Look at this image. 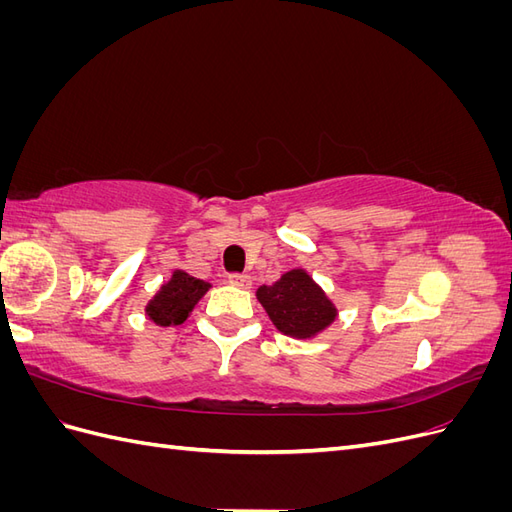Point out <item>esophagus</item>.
<instances>
[{"label":"esophagus","mask_w":512,"mask_h":512,"mask_svg":"<svg viewBox=\"0 0 512 512\" xmlns=\"http://www.w3.org/2000/svg\"><path fill=\"white\" fill-rule=\"evenodd\" d=\"M228 284L235 288H241V290H247L252 286V277L245 273H232V275H228Z\"/></svg>","instance_id":"34e87169"}]
</instances>
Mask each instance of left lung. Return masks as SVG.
<instances>
[{"label":"left lung","mask_w":512,"mask_h":512,"mask_svg":"<svg viewBox=\"0 0 512 512\" xmlns=\"http://www.w3.org/2000/svg\"><path fill=\"white\" fill-rule=\"evenodd\" d=\"M256 299L273 327L294 339H312L329 329L339 312L329 294L305 269H290L271 286H260Z\"/></svg>","instance_id":"left-lung-1"}]
</instances>
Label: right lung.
<instances>
[{
    "mask_svg": "<svg viewBox=\"0 0 512 512\" xmlns=\"http://www.w3.org/2000/svg\"><path fill=\"white\" fill-rule=\"evenodd\" d=\"M209 288V282L196 280L190 273L175 269L170 280L164 282L145 305V316L158 327H177L190 318L192 309Z\"/></svg>",
    "mask_w": 512,
    "mask_h": 512,
    "instance_id": "right-lung-1",
    "label": "right lung"
}]
</instances>
